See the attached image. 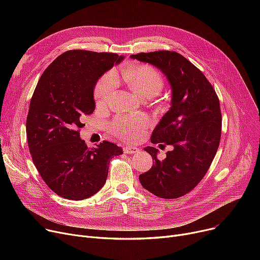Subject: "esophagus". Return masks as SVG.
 Segmentation results:
<instances>
[{"label": "esophagus", "mask_w": 260, "mask_h": 260, "mask_svg": "<svg viewBox=\"0 0 260 260\" xmlns=\"http://www.w3.org/2000/svg\"><path fill=\"white\" fill-rule=\"evenodd\" d=\"M123 151H124L125 154H136V153L139 152V148L136 147V146L126 145L124 148H123Z\"/></svg>", "instance_id": "34e87169"}]
</instances>
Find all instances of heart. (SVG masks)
I'll use <instances>...</instances> for the list:
<instances>
[{"instance_id": "obj_1", "label": "heart", "mask_w": 260, "mask_h": 260, "mask_svg": "<svg viewBox=\"0 0 260 260\" xmlns=\"http://www.w3.org/2000/svg\"><path fill=\"white\" fill-rule=\"evenodd\" d=\"M126 83L142 98H152L157 95L163 88L165 81L156 68L149 65L129 66L122 73ZM120 83L116 71H109L104 74L94 88L95 100L98 104H106L111 101ZM149 125L147 117L139 115L132 117L118 118L113 125L116 136L126 140L140 138Z\"/></svg>"}]
</instances>
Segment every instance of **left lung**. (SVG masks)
Returning a JSON list of instances; mask_svg holds the SVG:
<instances>
[{
	"mask_svg": "<svg viewBox=\"0 0 260 260\" xmlns=\"http://www.w3.org/2000/svg\"><path fill=\"white\" fill-rule=\"evenodd\" d=\"M131 58L159 68L172 87V106L155 127L151 142L171 144L173 149L159 160L157 148L145 147L154 166L139 180L155 196L179 198L201 181L219 146V99L206 76L178 52H141Z\"/></svg>",
	"mask_w": 260,
	"mask_h": 260,
	"instance_id": "8db88e82",
	"label": "left lung"
}]
</instances>
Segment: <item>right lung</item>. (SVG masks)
<instances>
[{
    "instance_id": "obj_1",
    "label": "right lung",
    "mask_w": 260,
    "mask_h": 260,
    "mask_svg": "<svg viewBox=\"0 0 260 260\" xmlns=\"http://www.w3.org/2000/svg\"><path fill=\"white\" fill-rule=\"evenodd\" d=\"M123 59L113 52L68 50L38 82L26 119L27 141L39 174L60 197L83 200L94 195L106 181L109 162L123 154L112 142L88 147L80 139L82 118L95 107V83Z\"/></svg>"
}]
</instances>
